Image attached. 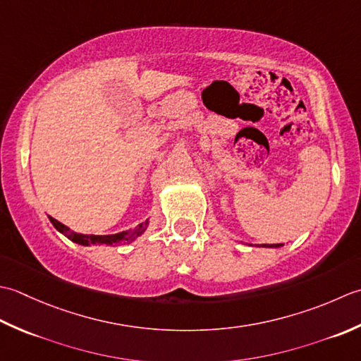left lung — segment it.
I'll return each instance as SVG.
<instances>
[{
  "label": "left lung",
  "mask_w": 361,
  "mask_h": 361,
  "mask_svg": "<svg viewBox=\"0 0 361 361\" xmlns=\"http://www.w3.org/2000/svg\"><path fill=\"white\" fill-rule=\"evenodd\" d=\"M252 246V245H251ZM281 246H283L282 243H279V245H262V247H281Z\"/></svg>",
  "instance_id": "1"
}]
</instances>
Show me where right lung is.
<instances>
[{
    "label": "right lung",
    "mask_w": 361,
    "mask_h": 361,
    "mask_svg": "<svg viewBox=\"0 0 361 361\" xmlns=\"http://www.w3.org/2000/svg\"><path fill=\"white\" fill-rule=\"evenodd\" d=\"M49 221L53 223V226L56 229L63 233L65 237L68 240H71L73 243H78L80 246H92V245H118V243H130L134 241L140 235L145 233V231L148 229L149 226V219H146L145 223L138 224L134 229H129V231H123L118 233H112V235H87V233H78L75 231H71L70 227H67L62 223H59L57 219H54L53 216H49Z\"/></svg>",
    "instance_id": "1"
}]
</instances>
